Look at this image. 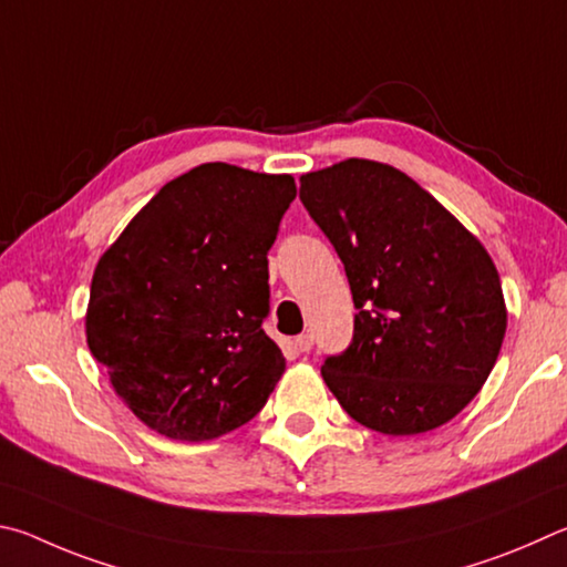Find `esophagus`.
<instances>
[{
	"mask_svg": "<svg viewBox=\"0 0 567 567\" xmlns=\"http://www.w3.org/2000/svg\"><path fill=\"white\" fill-rule=\"evenodd\" d=\"M296 349H299L301 353H309L313 349V336L311 333L296 336Z\"/></svg>",
	"mask_w": 567,
	"mask_h": 567,
	"instance_id": "34e87169",
	"label": "esophagus"
}]
</instances>
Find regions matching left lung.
<instances>
[{"label":"left lung","mask_w":567,"mask_h":567,"mask_svg":"<svg viewBox=\"0 0 567 567\" xmlns=\"http://www.w3.org/2000/svg\"><path fill=\"white\" fill-rule=\"evenodd\" d=\"M306 212L349 276L353 341L321 375L353 421L385 435L439 429L498 361L508 311L483 244L399 168L346 158L301 176Z\"/></svg>","instance_id":"obj_1"}]
</instances>
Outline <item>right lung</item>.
<instances>
[{
    "label": "right lung",
    "instance_id": "1",
    "mask_svg": "<svg viewBox=\"0 0 567 567\" xmlns=\"http://www.w3.org/2000/svg\"><path fill=\"white\" fill-rule=\"evenodd\" d=\"M289 174L202 164L158 188L99 258L86 343L138 421L212 441L264 409L286 359L264 333Z\"/></svg>",
    "mask_w": 567,
    "mask_h": 567
}]
</instances>
